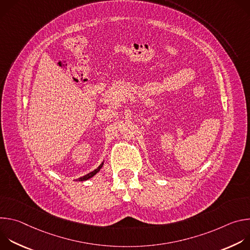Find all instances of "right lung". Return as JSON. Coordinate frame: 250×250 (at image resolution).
Listing matches in <instances>:
<instances>
[{
  "label": "right lung",
  "mask_w": 250,
  "mask_h": 250,
  "mask_svg": "<svg viewBox=\"0 0 250 250\" xmlns=\"http://www.w3.org/2000/svg\"><path fill=\"white\" fill-rule=\"evenodd\" d=\"M103 164L104 163H102L97 169H95L94 171H92V172H90L89 174H87V175H85V176H83V177H81V178H78V181H84V180H88V179H90L91 177H93L97 172H99L100 171V169L102 168V166H103Z\"/></svg>",
  "instance_id": "obj_1"
}]
</instances>
